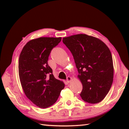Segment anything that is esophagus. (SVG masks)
I'll list each match as a JSON object with an SVG mask.
<instances>
[{
    "label": "esophagus",
    "mask_w": 129,
    "mask_h": 129,
    "mask_svg": "<svg viewBox=\"0 0 129 129\" xmlns=\"http://www.w3.org/2000/svg\"><path fill=\"white\" fill-rule=\"evenodd\" d=\"M72 78L70 77V76H68L67 77V81L68 82V83H70V82L72 81Z\"/></svg>",
    "instance_id": "34e87169"
}]
</instances>
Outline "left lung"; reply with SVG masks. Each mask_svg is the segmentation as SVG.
<instances>
[{"instance_id": "1", "label": "left lung", "mask_w": 129, "mask_h": 129, "mask_svg": "<svg viewBox=\"0 0 129 129\" xmlns=\"http://www.w3.org/2000/svg\"><path fill=\"white\" fill-rule=\"evenodd\" d=\"M72 53L83 85L80 96L90 104L102 101L110 89L114 78L110 50L101 40L80 34L62 38Z\"/></svg>"}]
</instances>
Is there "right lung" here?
<instances>
[{"label": "right lung", "instance_id": "add662e5", "mask_svg": "<svg viewBox=\"0 0 129 129\" xmlns=\"http://www.w3.org/2000/svg\"><path fill=\"white\" fill-rule=\"evenodd\" d=\"M61 38L41 37L27 43L19 59V75L26 96L40 108H46L56 102L64 82L55 79L48 60L52 49Z\"/></svg>", "mask_w": 129, "mask_h": 129}]
</instances>
